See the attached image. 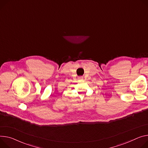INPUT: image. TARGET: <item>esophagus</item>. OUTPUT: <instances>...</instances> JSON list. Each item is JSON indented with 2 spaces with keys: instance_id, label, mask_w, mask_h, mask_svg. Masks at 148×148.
I'll use <instances>...</instances> for the list:
<instances>
[{
  "instance_id": "1",
  "label": "esophagus",
  "mask_w": 148,
  "mask_h": 148,
  "mask_svg": "<svg viewBox=\"0 0 148 148\" xmlns=\"http://www.w3.org/2000/svg\"><path fill=\"white\" fill-rule=\"evenodd\" d=\"M78 79L79 80H83V77H79L78 78Z\"/></svg>"
}]
</instances>
